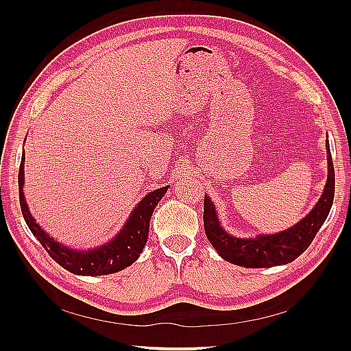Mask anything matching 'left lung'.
<instances>
[{"label":"left lung","mask_w":351,"mask_h":351,"mask_svg":"<svg viewBox=\"0 0 351 351\" xmlns=\"http://www.w3.org/2000/svg\"><path fill=\"white\" fill-rule=\"evenodd\" d=\"M328 177L316 205L293 227L275 234H259L250 239L231 236L222 228L217 208L208 196L204 202V226L206 237L222 259L244 268H269L290 263L311 246L312 240L331 210L335 192V173L329 142L326 141Z\"/></svg>","instance_id":"left-lung-1"}]
</instances>
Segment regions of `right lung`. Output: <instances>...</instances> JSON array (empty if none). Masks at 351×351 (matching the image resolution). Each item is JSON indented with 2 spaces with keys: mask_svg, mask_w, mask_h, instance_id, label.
<instances>
[{
  "mask_svg": "<svg viewBox=\"0 0 351 351\" xmlns=\"http://www.w3.org/2000/svg\"><path fill=\"white\" fill-rule=\"evenodd\" d=\"M25 184V152L22 162L19 168V197H20V208L26 221L29 230L32 231L38 241L45 247L49 253V256L54 259L60 267L67 269L71 274L76 275H88V277H95V275H108L119 272L137 261L147 241V234H149V221L152 212L156 208L158 202L164 197L169 186L156 189L154 192L147 193L139 204L134 206L132 214L124 222L123 228L120 230L112 240L102 244L95 249L88 250H77L64 246L62 243H58L51 237L47 231H44L35 218L32 217L27 202L25 199L23 192Z\"/></svg>",
  "mask_w": 351,
  "mask_h": 351,
  "instance_id": "add662e5",
  "label": "right lung"
}]
</instances>
